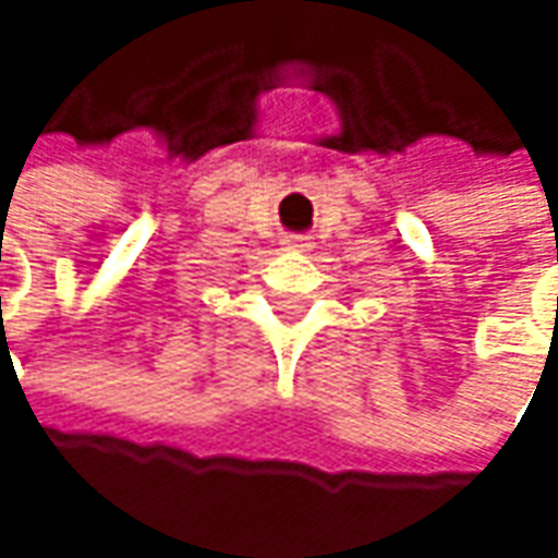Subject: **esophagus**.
<instances>
[{
  "instance_id": "obj_1",
  "label": "esophagus",
  "mask_w": 558,
  "mask_h": 558,
  "mask_svg": "<svg viewBox=\"0 0 558 558\" xmlns=\"http://www.w3.org/2000/svg\"><path fill=\"white\" fill-rule=\"evenodd\" d=\"M282 245H286V251H311L313 242L307 235H286Z\"/></svg>"
}]
</instances>
